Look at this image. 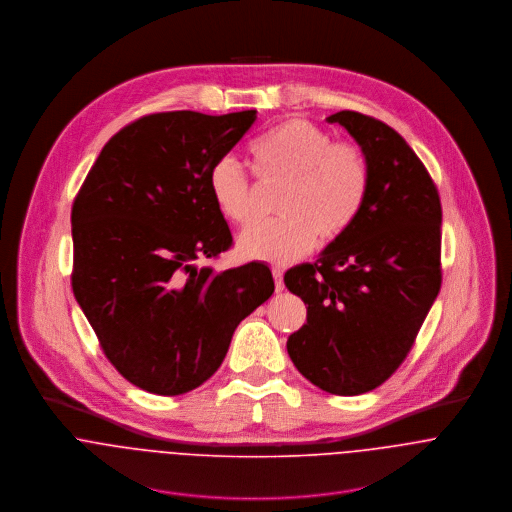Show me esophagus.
Listing matches in <instances>:
<instances>
[{"instance_id": "34e87169", "label": "esophagus", "mask_w": 512, "mask_h": 512, "mask_svg": "<svg viewBox=\"0 0 512 512\" xmlns=\"http://www.w3.org/2000/svg\"><path fill=\"white\" fill-rule=\"evenodd\" d=\"M272 276L276 282V292H282L284 290V272L280 268H272Z\"/></svg>"}]
</instances>
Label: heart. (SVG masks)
Segmentation results:
<instances>
[{"label":"heart","instance_id":"obj_1","mask_svg":"<svg viewBox=\"0 0 512 512\" xmlns=\"http://www.w3.org/2000/svg\"><path fill=\"white\" fill-rule=\"evenodd\" d=\"M252 171L260 187L278 189V219L244 230L238 250L252 260L288 264L315 242L341 240L357 222L370 189V165L363 147L335 138L305 118H290L250 146ZM209 191L220 215L246 226L260 215V191L230 155L209 171Z\"/></svg>","mask_w":512,"mask_h":512}]
</instances>
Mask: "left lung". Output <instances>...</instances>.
Here are the masks:
<instances>
[{"label": "left lung", "mask_w": 512, "mask_h": 512, "mask_svg": "<svg viewBox=\"0 0 512 512\" xmlns=\"http://www.w3.org/2000/svg\"><path fill=\"white\" fill-rule=\"evenodd\" d=\"M327 120L363 147L370 189L341 240L286 272V288L307 305L288 353L311 384L357 396L404 363L438 297L441 203L426 165L396 130L353 110Z\"/></svg>", "instance_id": "1"}]
</instances>
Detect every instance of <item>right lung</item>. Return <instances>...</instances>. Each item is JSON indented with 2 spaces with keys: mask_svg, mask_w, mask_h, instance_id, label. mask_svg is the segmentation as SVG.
I'll return each mask as SVG.
<instances>
[{
  "mask_svg": "<svg viewBox=\"0 0 512 512\" xmlns=\"http://www.w3.org/2000/svg\"><path fill=\"white\" fill-rule=\"evenodd\" d=\"M254 120L256 110L142 116L102 147L74 197V297L106 359L151 394L209 380L238 323L274 293L266 264H203L232 246L209 171Z\"/></svg>",
  "mask_w": 512,
  "mask_h": 512,
  "instance_id": "1",
  "label": "right lung"
}]
</instances>
